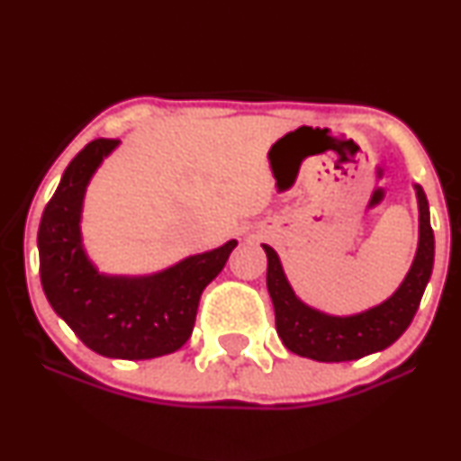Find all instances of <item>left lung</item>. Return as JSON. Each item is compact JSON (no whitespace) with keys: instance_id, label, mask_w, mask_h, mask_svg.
Listing matches in <instances>:
<instances>
[{"instance_id":"1","label":"left lung","mask_w":461,"mask_h":461,"mask_svg":"<svg viewBox=\"0 0 461 461\" xmlns=\"http://www.w3.org/2000/svg\"><path fill=\"white\" fill-rule=\"evenodd\" d=\"M416 188L418 249L403 284L384 303L351 316H331L305 305L285 279L277 253L268 245L267 288L273 299L275 327L285 348L316 362H348L388 348L414 319L433 268V230L425 190Z\"/></svg>"}]
</instances>
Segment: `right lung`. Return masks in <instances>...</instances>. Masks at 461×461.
<instances>
[{
	"label": "right lung",
	"instance_id": "right-lung-1",
	"mask_svg": "<svg viewBox=\"0 0 461 461\" xmlns=\"http://www.w3.org/2000/svg\"><path fill=\"white\" fill-rule=\"evenodd\" d=\"M119 140L88 142L62 173L39 227L41 284L62 321L105 357L151 359L186 345L201 293L238 245L225 242L145 277L104 275L82 247L79 221L88 182Z\"/></svg>",
	"mask_w": 461,
	"mask_h": 461
}]
</instances>
